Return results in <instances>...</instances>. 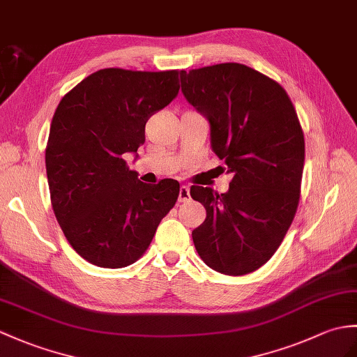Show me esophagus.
I'll use <instances>...</instances> for the list:
<instances>
[{"label":"esophagus","instance_id":"obj_1","mask_svg":"<svg viewBox=\"0 0 357 357\" xmlns=\"http://www.w3.org/2000/svg\"><path fill=\"white\" fill-rule=\"evenodd\" d=\"M179 202H187L190 201V188L187 185H181L179 187V196H178Z\"/></svg>","mask_w":357,"mask_h":357}]
</instances>
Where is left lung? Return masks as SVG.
<instances>
[{"label": "left lung", "instance_id": "1", "mask_svg": "<svg viewBox=\"0 0 357 357\" xmlns=\"http://www.w3.org/2000/svg\"><path fill=\"white\" fill-rule=\"evenodd\" d=\"M185 100L210 123V143L233 176L227 193L192 185L206 210L193 242L225 275H245L278 250L296 213L304 137L295 107L277 82L242 63L181 71Z\"/></svg>", "mask_w": 357, "mask_h": 357}]
</instances>
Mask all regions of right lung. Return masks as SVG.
<instances>
[{
  "label": "right lung",
  "instance_id": "right-lung-1",
  "mask_svg": "<svg viewBox=\"0 0 357 357\" xmlns=\"http://www.w3.org/2000/svg\"><path fill=\"white\" fill-rule=\"evenodd\" d=\"M178 74L96 71L53 115L45 149L53 211L74 251L96 266L137 261L176 202L178 181L144 184L123 155L137 160L146 121L179 93Z\"/></svg>",
  "mask_w": 357,
  "mask_h": 357
}]
</instances>
